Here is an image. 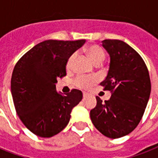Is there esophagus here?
<instances>
[{"mask_svg": "<svg viewBox=\"0 0 158 158\" xmlns=\"http://www.w3.org/2000/svg\"><path fill=\"white\" fill-rule=\"evenodd\" d=\"M83 95H84V98H86L87 97L89 96V94H87L86 92H84V93H83Z\"/></svg>", "mask_w": 158, "mask_h": 158, "instance_id": "1", "label": "esophagus"}]
</instances>
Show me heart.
<instances>
[{"label": "heart", "instance_id": "heart-1", "mask_svg": "<svg viewBox=\"0 0 158 158\" xmlns=\"http://www.w3.org/2000/svg\"><path fill=\"white\" fill-rule=\"evenodd\" d=\"M87 54L89 55L90 59L93 60L94 64L97 65L101 64L104 61L106 58L105 51L98 45H91L86 49ZM76 56V53L73 54L69 57V59L67 60L66 68L70 69L72 66V64L74 62V60ZM97 81V78L94 76H83V75H79L77 76L74 80V84L79 88L81 89H86L88 87L91 86L92 84H94Z\"/></svg>", "mask_w": 158, "mask_h": 158}]
</instances>
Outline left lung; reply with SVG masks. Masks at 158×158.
Wrapping results in <instances>:
<instances>
[{
	"instance_id": "1",
	"label": "left lung",
	"mask_w": 158,
	"mask_h": 158,
	"mask_svg": "<svg viewBox=\"0 0 158 158\" xmlns=\"http://www.w3.org/2000/svg\"><path fill=\"white\" fill-rule=\"evenodd\" d=\"M102 47L110 57L107 76L100 85L111 96L102 102L97 96L90 117L97 130L110 139L130 134L142 119L151 93L147 65L136 51L123 41L106 39Z\"/></svg>"
}]
</instances>
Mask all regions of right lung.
Here are the masks:
<instances>
[{
    "label": "right lung",
    "mask_w": 158,
    "mask_h": 158,
    "mask_svg": "<svg viewBox=\"0 0 158 158\" xmlns=\"http://www.w3.org/2000/svg\"><path fill=\"white\" fill-rule=\"evenodd\" d=\"M86 41L47 40L19 60L11 77V94L23 124L37 136L50 138L65 128L72 109L83 93L72 89L64 96L56 90L58 78L66 75L69 57Z\"/></svg>",
    "instance_id": "1"
}]
</instances>
